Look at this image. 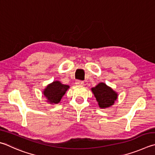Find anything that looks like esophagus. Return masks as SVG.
<instances>
[{
	"mask_svg": "<svg viewBox=\"0 0 155 155\" xmlns=\"http://www.w3.org/2000/svg\"><path fill=\"white\" fill-rule=\"evenodd\" d=\"M75 83H76V85H78V86H83L84 85V82L81 81H77Z\"/></svg>",
	"mask_w": 155,
	"mask_h": 155,
	"instance_id": "1",
	"label": "esophagus"
}]
</instances>
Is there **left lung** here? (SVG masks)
<instances>
[{
  "label": "left lung",
  "instance_id": "1",
  "mask_svg": "<svg viewBox=\"0 0 155 155\" xmlns=\"http://www.w3.org/2000/svg\"><path fill=\"white\" fill-rule=\"evenodd\" d=\"M91 89L96 99L98 106L102 109L109 108L113 105L119 95L113 89L102 82L98 83Z\"/></svg>",
  "mask_w": 155,
  "mask_h": 155
}]
</instances>
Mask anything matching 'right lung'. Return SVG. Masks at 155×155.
<instances>
[{
	"label": "right lung",
	"mask_w": 155,
	"mask_h": 155,
	"mask_svg": "<svg viewBox=\"0 0 155 155\" xmlns=\"http://www.w3.org/2000/svg\"><path fill=\"white\" fill-rule=\"evenodd\" d=\"M69 88V85H64L59 81H54L43 89V94L47 99V102L51 104H57L60 102Z\"/></svg>",
	"instance_id": "obj_1"
}]
</instances>
